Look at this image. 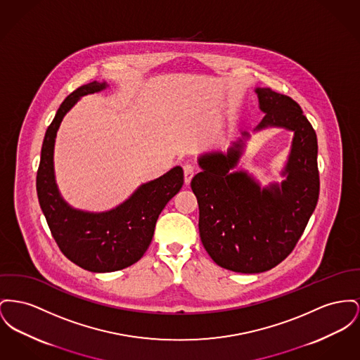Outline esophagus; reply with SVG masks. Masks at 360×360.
Listing matches in <instances>:
<instances>
[{
  "mask_svg": "<svg viewBox=\"0 0 360 360\" xmlns=\"http://www.w3.org/2000/svg\"><path fill=\"white\" fill-rule=\"evenodd\" d=\"M184 174H185V184L189 185L191 178H193V175H194V167H193L191 165H185V166H184Z\"/></svg>",
  "mask_w": 360,
  "mask_h": 360,
  "instance_id": "34e87169",
  "label": "esophagus"
}]
</instances>
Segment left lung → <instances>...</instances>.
Masks as SVG:
<instances>
[{
    "label": "left lung",
    "mask_w": 360,
    "mask_h": 360,
    "mask_svg": "<svg viewBox=\"0 0 360 360\" xmlns=\"http://www.w3.org/2000/svg\"><path fill=\"white\" fill-rule=\"evenodd\" d=\"M265 114L254 131L281 127L294 131L291 149L281 169L285 179L261 186L238 166L250 139L248 131L227 152L212 150L198 158L202 169L191 179L197 197L201 242L221 268L259 274L288 257L304 231L319 194L317 134L290 96L271 88H255Z\"/></svg>",
    "instance_id": "1"
}]
</instances>
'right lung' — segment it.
Segmentation results:
<instances>
[{
	"mask_svg": "<svg viewBox=\"0 0 360 360\" xmlns=\"http://www.w3.org/2000/svg\"><path fill=\"white\" fill-rule=\"evenodd\" d=\"M107 86L106 82H92L65 99L46 130L37 174L39 204L60 250L73 264L96 274L124 269L144 255L160 212L184 185V169L175 166L162 176L140 185L122 204L110 211H82L65 201L54 174L58 127L80 98Z\"/></svg>",
	"mask_w": 360,
	"mask_h": 360,
	"instance_id": "add662e5",
	"label": "right lung"
}]
</instances>
